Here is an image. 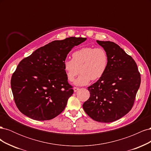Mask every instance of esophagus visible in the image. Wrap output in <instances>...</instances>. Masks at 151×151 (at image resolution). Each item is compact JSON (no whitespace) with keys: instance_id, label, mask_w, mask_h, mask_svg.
I'll return each mask as SVG.
<instances>
[{"instance_id":"esophagus-1","label":"esophagus","mask_w":151,"mask_h":151,"mask_svg":"<svg viewBox=\"0 0 151 151\" xmlns=\"http://www.w3.org/2000/svg\"><path fill=\"white\" fill-rule=\"evenodd\" d=\"M78 90H79V88H76V87H74V91L75 93L77 92V91H78Z\"/></svg>"}]
</instances>
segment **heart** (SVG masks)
<instances>
[{
	"mask_svg": "<svg viewBox=\"0 0 151 151\" xmlns=\"http://www.w3.org/2000/svg\"><path fill=\"white\" fill-rule=\"evenodd\" d=\"M67 79L73 81L79 74L81 75L74 84L85 86L100 79L106 73L108 65V56L103 48L84 47L72 53V59H66L63 63Z\"/></svg>",
	"mask_w": 151,
	"mask_h": 151,
	"instance_id": "1",
	"label": "heart"
}]
</instances>
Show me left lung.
<instances>
[{
	"label": "left lung",
	"instance_id": "left-lung-1",
	"mask_svg": "<svg viewBox=\"0 0 151 151\" xmlns=\"http://www.w3.org/2000/svg\"><path fill=\"white\" fill-rule=\"evenodd\" d=\"M96 42L108 54V68L101 79L88 88L90 97L83 106L94 120L113 122L125 116L133 106L140 75L134 59L117 44L109 41Z\"/></svg>",
	"mask_w": 151,
	"mask_h": 151
}]
</instances>
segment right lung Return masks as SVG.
Here are the masks:
<instances>
[{"instance_id": "1", "label": "right lung", "mask_w": 151, "mask_h": 151, "mask_svg": "<svg viewBox=\"0 0 151 151\" xmlns=\"http://www.w3.org/2000/svg\"><path fill=\"white\" fill-rule=\"evenodd\" d=\"M85 38L55 40L36 50L19 62L11 86L19 110L33 120H52L65 109L74 93L63 63L67 54Z\"/></svg>"}]
</instances>
